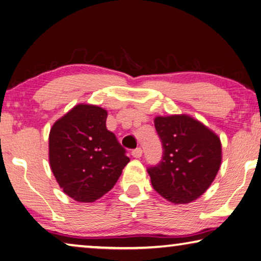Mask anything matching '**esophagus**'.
Wrapping results in <instances>:
<instances>
[{
  "instance_id": "34e87169",
  "label": "esophagus",
  "mask_w": 261,
  "mask_h": 261,
  "mask_svg": "<svg viewBox=\"0 0 261 261\" xmlns=\"http://www.w3.org/2000/svg\"><path fill=\"white\" fill-rule=\"evenodd\" d=\"M141 155H143V149H141L140 147L136 148L132 151V156L136 158V159H139Z\"/></svg>"
}]
</instances>
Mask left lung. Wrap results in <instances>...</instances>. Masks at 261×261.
Here are the masks:
<instances>
[{
  "instance_id": "1",
  "label": "left lung",
  "mask_w": 261,
  "mask_h": 261,
  "mask_svg": "<svg viewBox=\"0 0 261 261\" xmlns=\"http://www.w3.org/2000/svg\"><path fill=\"white\" fill-rule=\"evenodd\" d=\"M154 125L165 151L162 161L147 170L153 189L176 205L198 199L221 167L220 137L188 114L156 116Z\"/></svg>"
}]
</instances>
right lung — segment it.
I'll return each mask as SVG.
<instances>
[{
  "label": "right lung",
  "instance_id": "1",
  "mask_svg": "<svg viewBox=\"0 0 261 261\" xmlns=\"http://www.w3.org/2000/svg\"><path fill=\"white\" fill-rule=\"evenodd\" d=\"M102 107L78 103L50 127L48 159L56 182L78 202H93L113 189L130 159L107 130Z\"/></svg>",
  "mask_w": 261,
  "mask_h": 261
}]
</instances>
